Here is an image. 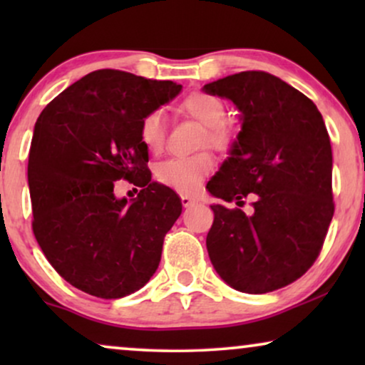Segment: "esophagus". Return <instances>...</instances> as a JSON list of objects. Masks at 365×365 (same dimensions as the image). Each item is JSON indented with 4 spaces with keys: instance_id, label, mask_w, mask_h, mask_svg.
<instances>
[{
    "instance_id": "esophagus-1",
    "label": "esophagus",
    "mask_w": 365,
    "mask_h": 365,
    "mask_svg": "<svg viewBox=\"0 0 365 365\" xmlns=\"http://www.w3.org/2000/svg\"><path fill=\"white\" fill-rule=\"evenodd\" d=\"M181 202H182L184 207H192V206H196V204H197V199L187 196V194H182Z\"/></svg>"
}]
</instances>
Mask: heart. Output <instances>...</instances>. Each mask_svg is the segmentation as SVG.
Instances as JSON below:
<instances>
[{
	"instance_id": "1",
	"label": "heart",
	"mask_w": 365,
	"mask_h": 365,
	"mask_svg": "<svg viewBox=\"0 0 365 365\" xmlns=\"http://www.w3.org/2000/svg\"><path fill=\"white\" fill-rule=\"evenodd\" d=\"M181 111L207 128L206 143L219 151H227L232 146V129L224 123L226 106L217 96L196 91L182 99ZM139 138L151 153H161L166 141V116L161 109L148 113L139 123ZM214 171L211 154L202 153L189 158H171L156 168L158 181L164 186L182 194L196 192L202 181Z\"/></svg>"
}]
</instances>
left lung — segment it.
Segmentation results:
<instances>
[{
  "mask_svg": "<svg viewBox=\"0 0 365 365\" xmlns=\"http://www.w3.org/2000/svg\"><path fill=\"white\" fill-rule=\"evenodd\" d=\"M241 111V131L211 181L214 197L252 212L212 204L206 246L232 289L266 294L291 284L316 261L334 216L332 149L316 104L282 79L242 71L204 84Z\"/></svg>",
  "mask_w": 365,
  "mask_h": 365,
  "instance_id": "1",
  "label": "left lung"
}]
</instances>
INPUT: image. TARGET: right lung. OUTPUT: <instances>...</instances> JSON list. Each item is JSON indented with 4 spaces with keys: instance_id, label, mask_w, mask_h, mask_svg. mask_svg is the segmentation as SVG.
Wrapping results in <instances>:
<instances>
[{
    "instance_id": "1",
    "label": "right lung",
    "mask_w": 365,
    "mask_h": 365,
    "mask_svg": "<svg viewBox=\"0 0 365 365\" xmlns=\"http://www.w3.org/2000/svg\"><path fill=\"white\" fill-rule=\"evenodd\" d=\"M181 89L99 69L39 114L28 161L33 232L49 264L79 291L119 299L156 272L182 204L173 189L151 181L139 123ZM119 178L143 187L138 198L115 197Z\"/></svg>"
}]
</instances>
